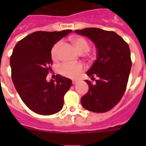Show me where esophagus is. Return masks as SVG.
Wrapping results in <instances>:
<instances>
[{
    "label": "esophagus",
    "instance_id": "34e87169",
    "mask_svg": "<svg viewBox=\"0 0 146 146\" xmlns=\"http://www.w3.org/2000/svg\"><path fill=\"white\" fill-rule=\"evenodd\" d=\"M78 82V80H72V83H73V85H76V84H77Z\"/></svg>",
    "mask_w": 146,
    "mask_h": 146
}]
</instances>
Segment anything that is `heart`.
Instances as JSON below:
<instances>
[{"label": "heart", "instance_id": "obj_1", "mask_svg": "<svg viewBox=\"0 0 146 146\" xmlns=\"http://www.w3.org/2000/svg\"><path fill=\"white\" fill-rule=\"evenodd\" d=\"M71 42L79 53L83 54L90 49V44L87 39L81 36H74L71 39ZM61 45V42H58L54 44L51 51V57L53 59L56 60L58 58V50ZM83 70V66L81 64H64L59 67L60 74L70 78H76L79 76Z\"/></svg>", "mask_w": 146, "mask_h": 146}]
</instances>
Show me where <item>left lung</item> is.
<instances>
[{
  "label": "left lung",
  "mask_w": 146,
  "mask_h": 146,
  "mask_svg": "<svg viewBox=\"0 0 146 146\" xmlns=\"http://www.w3.org/2000/svg\"><path fill=\"white\" fill-rule=\"evenodd\" d=\"M74 32L89 38L97 51L96 60L86 73L97 79L95 84L85 80L89 90L82 97L81 104L89 111L105 112L120 101L126 90L131 68L130 48L114 32L94 27Z\"/></svg>",
  "instance_id": "1"
}]
</instances>
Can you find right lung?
<instances>
[{
	"mask_svg": "<svg viewBox=\"0 0 146 146\" xmlns=\"http://www.w3.org/2000/svg\"><path fill=\"white\" fill-rule=\"evenodd\" d=\"M72 30L38 32L17 42L10 57L12 80L26 106L36 114L51 115L61 111L70 79L60 75L46 80L52 64L51 51L57 42Z\"/></svg>",
	"mask_w": 146,
	"mask_h": 146,
	"instance_id": "right-lung-1",
	"label": "right lung"
}]
</instances>
